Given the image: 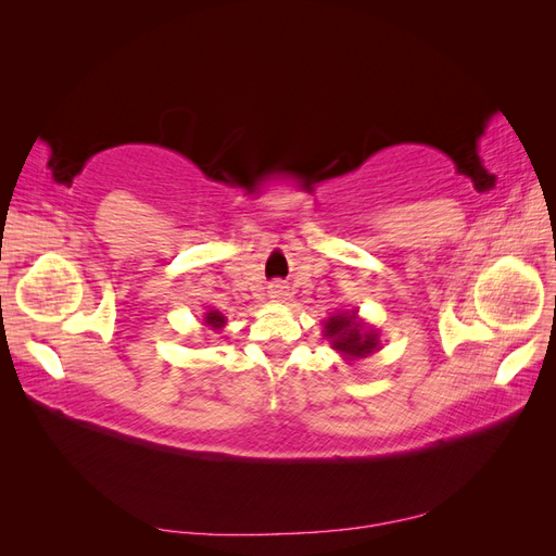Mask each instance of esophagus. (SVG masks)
<instances>
[{"label":"esophagus","mask_w":556,"mask_h":556,"mask_svg":"<svg viewBox=\"0 0 556 556\" xmlns=\"http://www.w3.org/2000/svg\"><path fill=\"white\" fill-rule=\"evenodd\" d=\"M268 296H271L274 301H282L285 296H288V288H285V285H280V282H274L271 288H268Z\"/></svg>","instance_id":"obj_1"}]
</instances>
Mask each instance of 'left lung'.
<instances>
[{"instance_id":"8db88e82","label":"left lung","mask_w":556,"mask_h":556,"mask_svg":"<svg viewBox=\"0 0 556 556\" xmlns=\"http://www.w3.org/2000/svg\"><path fill=\"white\" fill-rule=\"evenodd\" d=\"M325 339L331 341V348L339 350L345 359L368 357L380 350L378 331L364 325L357 311L336 313L325 323Z\"/></svg>"}]
</instances>
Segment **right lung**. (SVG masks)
Here are the masks:
<instances>
[{
  "label": "right lung",
  "instance_id": "1",
  "mask_svg": "<svg viewBox=\"0 0 556 556\" xmlns=\"http://www.w3.org/2000/svg\"><path fill=\"white\" fill-rule=\"evenodd\" d=\"M204 323L211 327V329H223L225 327V323H227V319H225V315L223 313H217V311H208L206 313V317H204Z\"/></svg>",
  "mask_w": 556,
  "mask_h": 556
}]
</instances>
